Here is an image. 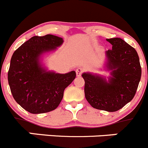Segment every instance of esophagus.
<instances>
[{
	"mask_svg": "<svg viewBox=\"0 0 148 148\" xmlns=\"http://www.w3.org/2000/svg\"><path fill=\"white\" fill-rule=\"evenodd\" d=\"M82 72H83V69H81V68H78V69L76 70V73H77V77H80L81 74H82Z\"/></svg>",
	"mask_w": 148,
	"mask_h": 148,
	"instance_id": "1",
	"label": "esophagus"
}]
</instances>
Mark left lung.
Returning <instances> with one entry per match:
<instances>
[{
    "instance_id": "1",
    "label": "left lung",
    "mask_w": 148,
    "mask_h": 148,
    "mask_svg": "<svg viewBox=\"0 0 148 148\" xmlns=\"http://www.w3.org/2000/svg\"><path fill=\"white\" fill-rule=\"evenodd\" d=\"M112 45L106 51L105 69L110 71L106 77L85 72V96L93 108L116 112L134 97L142 75L139 58L136 51L121 38H107Z\"/></svg>"
}]
</instances>
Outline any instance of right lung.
<instances>
[{
    "label": "right lung",
    "instance_id": "right-lung-1",
    "mask_svg": "<svg viewBox=\"0 0 148 148\" xmlns=\"http://www.w3.org/2000/svg\"><path fill=\"white\" fill-rule=\"evenodd\" d=\"M63 39L47 34L30 38L12 55L8 81L16 103L32 114L49 112L58 107L63 92L76 72L59 74L48 71L41 63L45 54L57 49Z\"/></svg>",
    "mask_w": 148,
    "mask_h": 148
}]
</instances>
